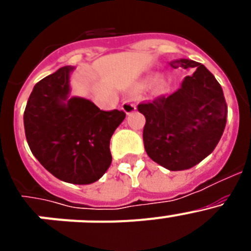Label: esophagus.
Returning <instances> with one entry per match:
<instances>
[{
  "label": "esophagus",
  "instance_id": "obj_1",
  "mask_svg": "<svg viewBox=\"0 0 251 251\" xmlns=\"http://www.w3.org/2000/svg\"><path fill=\"white\" fill-rule=\"evenodd\" d=\"M122 109L126 112V114H130L136 110V104L130 100H126L123 104H122Z\"/></svg>",
  "mask_w": 251,
  "mask_h": 251
}]
</instances>
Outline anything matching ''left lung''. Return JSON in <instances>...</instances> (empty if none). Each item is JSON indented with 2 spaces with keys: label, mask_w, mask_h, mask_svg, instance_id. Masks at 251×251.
I'll return each mask as SVG.
<instances>
[{
  "label": "left lung",
  "mask_w": 251,
  "mask_h": 251,
  "mask_svg": "<svg viewBox=\"0 0 251 251\" xmlns=\"http://www.w3.org/2000/svg\"><path fill=\"white\" fill-rule=\"evenodd\" d=\"M174 69H195L174 94L138 105L146 117L145 150L170 171L194 167L210 154L223 136L227 105L223 88L202 64L190 59L171 61Z\"/></svg>",
  "instance_id": "1"
}]
</instances>
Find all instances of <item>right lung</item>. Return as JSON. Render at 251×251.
Returning <instances> with one entry per match:
<instances>
[{
	"label": "right lung",
	"instance_id": "right-lung-1",
	"mask_svg": "<svg viewBox=\"0 0 251 251\" xmlns=\"http://www.w3.org/2000/svg\"><path fill=\"white\" fill-rule=\"evenodd\" d=\"M73 66H63L34 86L24 113L31 152L56 178L74 185L98 181L112 163L109 143L126 118L100 110L89 99L70 97Z\"/></svg>",
	"mask_w": 251,
	"mask_h": 251
}]
</instances>
